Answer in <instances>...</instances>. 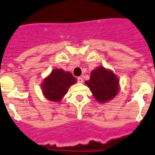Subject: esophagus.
<instances>
[{
	"instance_id": "esophagus-1",
	"label": "esophagus",
	"mask_w": 155,
	"mask_h": 155,
	"mask_svg": "<svg viewBox=\"0 0 155 155\" xmlns=\"http://www.w3.org/2000/svg\"><path fill=\"white\" fill-rule=\"evenodd\" d=\"M78 81L79 83H82V82H83V78H81V77H78Z\"/></svg>"
}]
</instances>
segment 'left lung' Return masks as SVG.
<instances>
[{"instance_id":"obj_1","label":"left lung","mask_w":155,"mask_h":155,"mask_svg":"<svg viewBox=\"0 0 155 155\" xmlns=\"http://www.w3.org/2000/svg\"><path fill=\"white\" fill-rule=\"evenodd\" d=\"M85 84L89 87L93 96L100 103L113 100L120 91L119 78L112 70L99 66L91 72Z\"/></svg>"}]
</instances>
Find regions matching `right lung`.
<instances>
[{
    "label": "right lung",
    "mask_w": 155,
    "mask_h": 155,
    "mask_svg": "<svg viewBox=\"0 0 155 155\" xmlns=\"http://www.w3.org/2000/svg\"><path fill=\"white\" fill-rule=\"evenodd\" d=\"M76 82L77 79L69 71L54 69L42 81V94L49 101L60 102L68 93L69 87Z\"/></svg>",
    "instance_id": "right-lung-1"
}]
</instances>
